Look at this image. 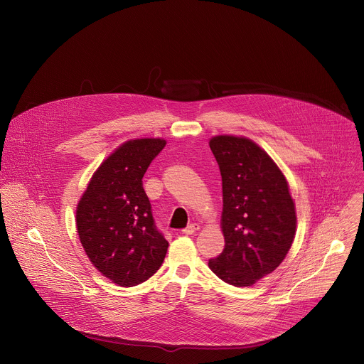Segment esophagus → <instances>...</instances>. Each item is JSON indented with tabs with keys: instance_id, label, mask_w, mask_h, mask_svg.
Wrapping results in <instances>:
<instances>
[{
	"instance_id": "1",
	"label": "esophagus",
	"mask_w": 364,
	"mask_h": 364,
	"mask_svg": "<svg viewBox=\"0 0 364 364\" xmlns=\"http://www.w3.org/2000/svg\"><path fill=\"white\" fill-rule=\"evenodd\" d=\"M198 229H199V225L192 223V225H189L188 228H185V229L182 230V233H183V235H186V236H189V235H193Z\"/></svg>"
}]
</instances>
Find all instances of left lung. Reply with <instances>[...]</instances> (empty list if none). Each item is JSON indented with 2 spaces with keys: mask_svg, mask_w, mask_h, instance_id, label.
<instances>
[{
  "mask_svg": "<svg viewBox=\"0 0 364 364\" xmlns=\"http://www.w3.org/2000/svg\"><path fill=\"white\" fill-rule=\"evenodd\" d=\"M222 175L225 250L209 268L225 282L250 287L271 274L294 242L296 215L288 183L274 161L247 138L209 142Z\"/></svg>",
  "mask_w": 364,
  "mask_h": 364,
  "instance_id": "1",
  "label": "left lung"
}]
</instances>
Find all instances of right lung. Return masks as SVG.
Wrapping results in <instances>:
<instances>
[{
	"label": "right lung",
	"mask_w": 364,
	"mask_h": 364,
	"mask_svg": "<svg viewBox=\"0 0 364 364\" xmlns=\"http://www.w3.org/2000/svg\"><path fill=\"white\" fill-rule=\"evenodd\" d=\"M165 144L159 138L122 144L96 171L77 205V233L87 257L122 287L152 277L168 250L142 186L145 171Z\"/></svg>",
	"instance_id": "obj_1"
}]
</instances>
